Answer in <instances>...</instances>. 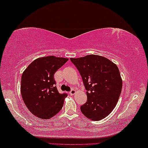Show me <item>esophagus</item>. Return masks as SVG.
<instances>
[{"mask_svg": "<svg viewBox=\"0 0 148 148\" xmlns=\"http://www.w3.org/2000/svg\"><path fill=\"white\" fill-rule=\"evenodd\" d=\"M76 93V90H74V89H73V90L71 91V92H69V94L70 95H74Z\"/></svg>", "mask_w": 148, "mask_h": 148, "instance_id": "1", "label": "esophagus"}]
</instances>
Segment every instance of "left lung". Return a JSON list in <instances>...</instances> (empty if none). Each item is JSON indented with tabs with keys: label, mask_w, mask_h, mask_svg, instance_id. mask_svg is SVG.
Returning <instances> with one entry per match:
<instances>
[{
	"label": "left lung",
	"mask_w": 148,
	"mask_h": 148,
	"mask_svg": "<svg viewBox=\"0 0 148 148\" xmlns=\"http://www.w3.org/2000/svg\"><path fill=\"white\" fill-rule=\"evenodd\" d=\"M70 59L87 90L88 100L81 106V111L92 121L102 120L115 108L122 90L118 66L106 57L95 54Z\"/></svg>",
	"instance_id": "left-lung-1"
}]
</instances>
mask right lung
<instances>
[{"label":"right lung","instance_id":"1","mask_svg":"<svg viewBox=\"0 0 148 148\" xmlns=\"http://www.w3.org/2000/svg\"><path fill=\"white\" fill-rule=\"evenodd\" d=\"M68 60L54 56L38 58L22 74V98L28 110L38 118H52L63 106L67 94L58 92L54 75Z\"/></svg>","mask_w":148,"mask_h":148}]
</instances>
